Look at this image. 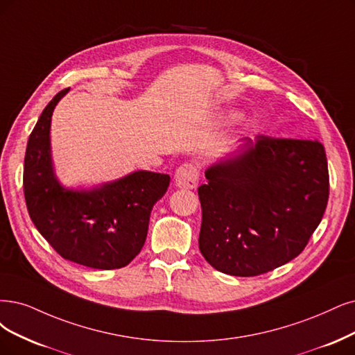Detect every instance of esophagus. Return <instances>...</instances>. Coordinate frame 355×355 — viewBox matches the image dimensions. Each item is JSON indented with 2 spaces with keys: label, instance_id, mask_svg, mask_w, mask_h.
<instances>
[{
  "label": "esophagus",
  "instance_id": "34e87169",
  "mask_svg": "<svg viewBox=\"0 0 355 355\" xmlns=\"http://www.w3.org/2000/svg\"><path fill=\"white\" fill-rule=\"evenodd\" d=\"M175 186L180 189H194L199 181V169L193 164L181 165L175 173Z\"/></svg>",
  "mask_w": 355,
  "mask_h": 355
}]
</instances>
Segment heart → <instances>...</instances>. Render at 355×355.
<instances>
[{
  "instance_id": "obj_1",
  "label": "heart",
  "mask_w": 355,
  "mask_h": 355,
  "mask_svg": "<svg viewBox=\"0 0 355 355\" xmlns=\"http://www.w3.org/2000/svg\"><path fill=\"white\" fill-rule=\"evenodd\" d=\"M253 127H256V125H253Z\"/></svg>"
}]
</instances>
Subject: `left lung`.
Segmentation results:
<instances>
[{"label": "left lung", "mask_w": 355, "mask_h": 355, "mask_svg": "<svg viewBox=\"0 0 355 355\" xmlns=\"http://www.w3.org/2000/svg\"><path fill=\"white\" fill-rule=\"evenodd\" d=\"M199 248L216 270L256 277L304 250L329 198L318 140L243 139L205 173Z\"/></svg>", "instance_id": "left-lung-1"}]
</instances>
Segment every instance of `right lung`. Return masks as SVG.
Here are the masks:
<instances>
[{
    "instance_id": "add662e5",
    "label": "right lung",
    "mask_w": 355,
    "mask_h": 355,
    "mask_svg": "<svg viewBox=\"0 0 355 355\" xmlns=\"http://www.w3.org/2000/svg\"><path fill=\"white\" fill-rule=\"evenodd\" d=\"M64 89L46 105L24 155L26 206L36 230L64 259L94 269L127 266L146 241L153 205L166 193L168 174L135 171L94 189H67L54 173L51 116Z\"/></svg>"
}]
</instances>
